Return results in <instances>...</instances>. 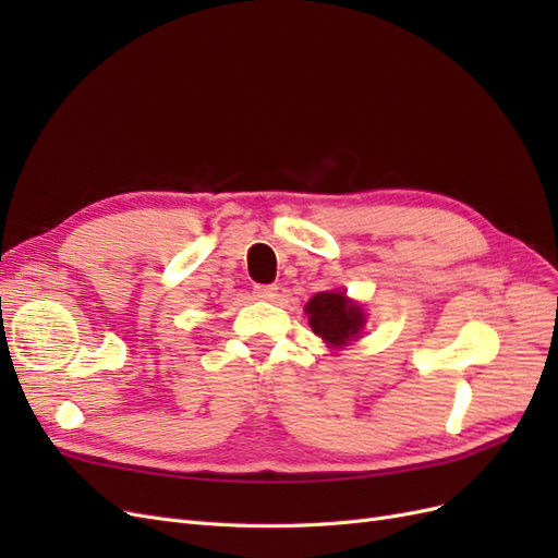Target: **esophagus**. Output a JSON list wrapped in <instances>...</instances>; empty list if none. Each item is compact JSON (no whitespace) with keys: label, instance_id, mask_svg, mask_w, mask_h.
I'll return each instance as SVG.
<instances>
[{"label":"esophagus","instance_id":"1","mask_svg":"<svg viewBox=\"0 0 558 558\" xmlns=\"http://www.w3.org/2000/svg\"><path fill=\"white\" fill-rule=\"evenodd\" d=\"M253 293H256V298H260V300H275L279 295V286H275V283L253 286Z\"/></svg>","mask_w":558,"mask_h":558}]
</instances>
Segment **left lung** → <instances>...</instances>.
I'll list each match as a JSON object with an SVG mask.
<instances>
[{
	"label": "left lung",
	"instance_id": "obj_1",
	"mask_svg": "<svg viewBox=\"0 0 558 558\" xmlns=\"http://www.w3.org/2000/svg\"><path fill=\"white\" fill-rule=\"evenodd\" d=\"M310 326L330 347H342L365 326V314L342 293H316L307 302Z\"/></svg>",
	"mask_w": 558,
	"mask_h": 558
}]
</instances>
